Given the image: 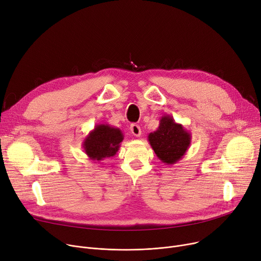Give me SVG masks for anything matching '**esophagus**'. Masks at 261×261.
Returning a JSON list of instances; mask_svg holds the SVG:
<instances>
[{
    "label": "esophagus",
    "instance_id": "obj_1",
    "mask_svg": "<svg viewBox=\"0 0 261 261\" xmlns=\"http://www.w3.org/2000/svg\"><path fill=\"white\" fill-rule=\"evenodd\" d=\"M130 131H131V133H132L134 136H136V137H139V136H140V134H141L140 127H139L138 125H136V124L131 125V127H130Z\"/></svg>",
    "mask_w": 261,
    "mask_h": 261
}]
</instances>
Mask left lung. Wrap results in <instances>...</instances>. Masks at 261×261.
Returning a JSON list of instances; mask_svg holds the SVG:
<instances>
[{
	"instance_id": "8db88e82",
	"label": "left lung",
	"mask_w": 261,
	"mask_h": 261,
	"mask_svg": "<svg viewBox=\"0 0 261 261\" xmlns=\"http://www.w3.org/2000/svg\"><path fill=\"white\" fill-rule=\"evenodd\" d=\"M148 140L159 160L165 164H175L191 146L192 134L176 123L172 115H163L157 130L148 135Z\"/></svg>"
}]
</instances>
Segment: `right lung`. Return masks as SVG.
Here are the masks:
<instances>
[{"mask_svg":"<svg viewBox=\"0 0 261 261\" xmlns=\"http://www.w3.org/2000/svg\"><path fill=\"white\" fill-rule=\"evenodd\" d=\"M124 134L120 128L108 124H98L85 137L82 147L93 162L113 157L121 147Z\"/></svg>","mask_w":261,"mask_h":261,"instance_id":"1","label":"right lung"}]
</instances>
